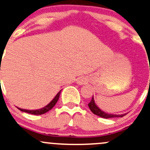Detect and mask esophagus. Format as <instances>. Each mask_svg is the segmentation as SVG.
<instances>
[{"mask_svg":"<svg viewBox=\"0 0 150 150\" xmlns=\"http://www.w3.org/2000/svg\"><path fill=\"white\" fill-rule=\"evenodd\" d=\"M86 83V79L85 78H80L78 80V83L79 85H83V84H85Z\"/></svg>","mask_w":150,"mask_h":150,"instance_id":"34e87169","label":"esophagus"}]
</instances>
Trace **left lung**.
I'll list each match as a JSON object with an SVG mask.
<instances>
[{"instance_id": "left-lung-1", "label": "left lung", "mask_w": 150, "mask_h": 150, "mask_svg": "<svg viewBox=\"0 0 150 150\" xmlns=\"http://www.w3.org/2000/svg\"><path fill=\"white\" fill-rule=\"evenodd\" d=\"M88 106H89V108H90V110H91L92 112H93V114L98 115V116H99V117H101L105 118V119H108V118H112V117H122L123 116H125V115H126V114L112 115V114H108V113H106V112H105L102 111V110H100L96 105H95V102H94L93 96V98H92L91 101L89 103Z\"/></svg>"}]
</instances>
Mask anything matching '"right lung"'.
Returning <instances> with one entry per match:
<instances>
[{"mask_svg": "<svg viewBox=\"0 0 150 150\" xmlns=\"http://www.w3.org/2000/svg\"><path fill=\"white\" fill-rule=\"evenodd\" d=\"M60 94V91L57 94L56 96L55 97V98H54V99L52 100L48 105H46V106L44 107V108H41V109L36 110H28L21 109V108H18V109L20 110L21 111H22V112H25L29 113V114H33V115H42V114H44V113L48 112L49 110H50L54 106H55V104H56V103L57 102V100H58V99H59Z\"/></svg>", "mask_w": 150, "mask_h": 150, "instance_id": "right-lung-1", "label": "right lung"}]
</instances>
